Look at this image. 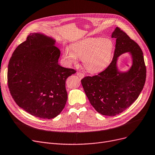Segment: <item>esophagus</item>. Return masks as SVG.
<instances>
[{"label": "esophagus", "instance_id": "1", "mask_svg": "<svg viewBox=\"0 0 155 155\" xmlns=\"http://www.w3.org/2000/svg\"><path fill=\"white\" fill-rule=\"evenodd\" d=\"M77 76L80 78H83L84 77V74L81 73V72H77Z\"/></svg>", "mask_w": 155, "mask_h": 155}]
</instances>
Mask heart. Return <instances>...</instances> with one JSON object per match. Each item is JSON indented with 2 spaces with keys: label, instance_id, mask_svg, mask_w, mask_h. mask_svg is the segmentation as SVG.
<instances>
[{
  "label": "heart",
  "instance_id": "obj_1",
  "mask_svg": "<svg viewBox=\"0 0 155 155\" xmlns=\"http://www.w3.org/2000/svg\"><path fill=\"white\" fill-rule=\"evenodd\" d=\"M113 43L110 39L87 38L73 44L63 51V58L66 64H76L82 59L84 68L91 73L104 70L108 64L113 51Z\"/></svg>",
  "mask_w": 155,
  "mask_h": 155
}]
</instances>
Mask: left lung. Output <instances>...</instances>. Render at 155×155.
I'll return each instance as SVG.
<instances>
[{
	"label": "left lung",
	"instance_id": "obj_1",
	"mask_svg": "<svg viewBox=\"0 0 155 155\" xmlns=\"http://www.w3.org/2000/svg\"><path fill=\"white\" fill-rule=\"evenodd\" d=\"M116 38L114 56L110 65L97 75L87 76L82 85L91 105L103 115L115 116L128 108L138 98L146 78L143 53L139 45L117 27L111 34ZM129 52L133 65L127 72L118 71L117 58Z\"/></svg>",
	"mask_w": 155,
	"mask_h": 155
}]
</instances>
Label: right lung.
Segmentation results:
<instances>
[{
	"instance_id": "right-lung-1",
	"label": "right lung",
	"mask_w": 155,
	"mask_h": 155,
	"mask_svg": "<svg viewBox=\"0 0 155 155\" xmlns=\"http://www.w3.org/2000/svg\"><path fill=\"white\" fill-rule=\"evenodd\" d=\"M55 40L34 33L13 52L8 70V84L16 103L30 115L51 119L62 111L68 94L66 80L76 71L58 64L59 49Z\"/></svg>"
}]
</instances>
